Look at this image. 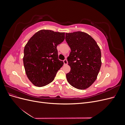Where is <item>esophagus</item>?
Here are the masks:
<instances>
[{"instance_id":"1","label":"esophagus","mask_w":125,"mask_h":125,"mask_svg":"<svg viewBox=\"0 0 125 125\" xmlns=\"http://www.w3.org/2000/svg\"><path fill=\"white\" fill-rule=\"evenodd\" d=\"M63 63H64V65H67V63H68V62H67V59H65V60H63Z\"/></svg>"}]
</instances>
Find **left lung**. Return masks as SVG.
I'll use <instances>...</instances> for the list:
<instances>
[{
	"label": "left lung",
	"instance_id": "8db88e82",
	"mask_svg": "<svg viewBox=\"0 0 125 125\" xmlns=\"http://www.w3.org/2000/svg\"><path fill=\"white\" fill-rule=\"evenodd\" d=\"M66 41L71 52L68 57L70 71L67 80L74 88L84 90L97 78L101 67V52L96 41L86 33H66Z\"/></svg>",
	"mask_w": 125,
	"mask_h": 125
}]
</instances>
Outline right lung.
I'll return each instance as SVG.
<instances>
[{"label": "right lung", "mask_w": 125, "mask_h": 125, "mask_svg": "<svg viewBox=\"0 0 125 125\" xmlns=\"http://www.w3.org/2000/svg\"><path fill=\"white\" fill-rule=\"evenodd\" d=\"M65 39V33L42 30L34 34L24 49L23 64L26 75L38 87L50 83L63 62L58 59L57 46Z\"/></svg>", "instance_id": "add662e5"}]
</instances>
